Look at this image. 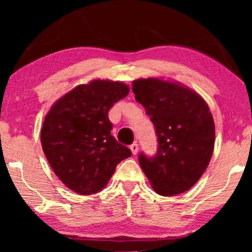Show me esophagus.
I'll return each mask as SVG.
<instances>
[{"label": "esophagus", "instance_id": "34e87169", "mask_svg": "<svg viewBox=\"0 0 252 252\" xmlns=\"http://www.w3.org/2000/svg\"><path fill=\"white\" fill-rule=\"evenodd\" d=\"M129 149L132 150V154H133V155H136L137 153H139V144H137V143L130 144Z\"/></svg>", "mask_w": 252, "mask_h": 252}]
</instances>
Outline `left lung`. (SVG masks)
<instances>
[{
  "label": "left lung",
  "instance_id": "left-lung-1",
  "mask_svg": "<svg viewBox=\"0 0 252 252\" xmlns=\"http://www.w3.org/2000/svg\"><path fill=\"white\" fill-rule=\"evenodd\" d=\"M132 91L150 116L157 154H140L141 167L154 190L163 196L187 191L208 167L215 147V123L197 93L159 78L137 79Z\"/></svg>",
  "mask_w": 252,
  "mask_h": 252
}]
</instances>
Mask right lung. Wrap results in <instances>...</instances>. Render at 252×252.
I'll use <instances>...</instances> for the list:
<instances>
[{"mask_svg": "<svg viewBox=\"0 0 252 252\" xmlns=\"http://www.w3.org/2000/svg\"><path fill=\"white\" fill-rule=\"evenodd\" d=\"M129 93L123 82L79 85L51 106L41 128V144L55 174L71 190L91 195L108 185L116 166L132 156L111 135L108 112Z\"/></svg>", "mask_w": 252, "mask_h": 252, "instance_id": "right-lung-1", "label": "right lung"}]
</instances>
